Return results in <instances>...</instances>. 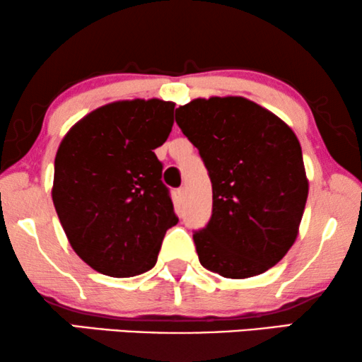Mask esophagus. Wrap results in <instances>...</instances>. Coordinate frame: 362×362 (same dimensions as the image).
<instances>
[{"label": "esophagus", "mask_w": 362, "mask_h": 362, "mask_svg": "<svg viewBox=\"0 0 362 362\" xmlns=\"http://www.w3.org/2000/svg\"><path fill=\"white\" fill-rule=\"evenodd\" d=\"M177 197H180V201H182L186 197V187L181 186L180 189H177Z\"/></svg>", "instance_id": "1"}]
</instances>
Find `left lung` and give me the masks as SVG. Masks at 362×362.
<instances>
[{
    "instance_id": "8db88e82",
    "label": "left lung",
    "mask_w": 362,
    "mask_h": 362,
    "mask_svg": "<svg viewBox=\"0 0 362 362\" xmlns=\"http://www.w3.org/2000/svg\"><path fill=\"white\" fill-rule=\"evenodd\" d=\"M176 123L209 171L212 217L196 232L202 267L224 279H249L286 255L308 197L295 132L245 97L194 98Z\"/></svg>"
}]
</instances>
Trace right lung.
Returning <instances> with one entry per match:
<instances>
[{
	"label": "right lung",
	"mask_w": 362,
	"mask_h": 362,
	"mask_svg": "<svg viewBox=\"0 0 362 362\" xmlns=\"http://www.w3.org/2000/svg\"><path fill=\"white\" fill-rule=\"evenodd\" d=\"M175 102L118 100L81 118L54 161L52 201L74 252L125 279L156 264L177 224L155 150L170 136Z\"/></svg>",
	"instance_id": "1"
}]
</instances>
